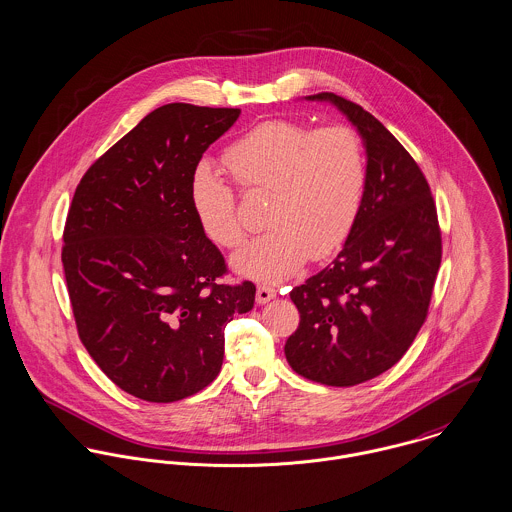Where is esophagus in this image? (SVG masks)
<instances>
[{
  "label": "esophagus",
  "instance_id": "obj_1",
  "mask_svg": "<svg viewBox=\"0 0 512 512\" xmlns=\"http://www.w3.org/2000/svg\"><path fill=\"white\" fill-rule=\"evenodd\" d=\"M276 295H278V291H276L274 287H270V285H260L258 291H256V303L264 305V303L272 301Z\"/></svg>",
  "mask_w": 512,
  "mask_h": 512
}]
</instances>
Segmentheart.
I'll return each instance as SVG.
<instances>
[{
    "instance_id": "heart-1",
    "label": "heart",
    "mask_w": 512,
    "mask_h": 512,
    "mask_svg": "<svg viewBox=\"0 0 512 512\" xmlns=\"http://www.w3.org/2000/svg\"><path fill=\"white\" fill-rule=\"evenodd\" d=\"M223 162L244 191L270 193V231L234 254V272L244 278H289L309 256L321 260L334 252L356 225L366 158L360 137L346 125L311 131L287 119L264 121L233 142ZM189 203L209 240L223 248L240 244L233 189L205 164L191 174Z\"/></svg>"
}]
</instances>
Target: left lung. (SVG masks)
<instances>
[{"label": "left lung", "instance_id": "obj_1", "mask_svg": "<svg viewBox=\"0 0 512 512\" xmlns=\"http://www.w3.org/2000/svg\"><path fill=\"white\" fill-rule=\"evenodd\" d=\"M366 150V187L354 229L317 276L291 289L299 328L285 342L293 372L350 387L393 368L426 319L442 238L430 187L413 156L372 113L334 95Z\"/></svg>", "mask_w": 512, "mask_h": 512}]
</instances>
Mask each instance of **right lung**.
I'll return each instance as SVG.
<instances>
[{
	"instance_id": "obj_1",
	"label": "right lung",
	"mask_w": 512,
	"mask_h": 512,
	"mask_svg": "<svg viewBox=\"0 0 512 512\" xmlns=\"http://www.w3.org/2000/svg\"><path fill=\"white\" fill-rule=\"evenodd\" d=\"M240 115L168 103L113 144L76 187L62 266L78 334L115 385L150 403L207 387L223 366L225 326L256 287L221 285L219 248L203 234L189 180Z\"/></svg>"
}]
</instances>
